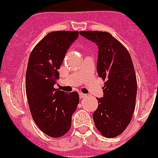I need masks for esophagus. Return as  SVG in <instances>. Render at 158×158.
<instances>
[{
	"label": "esophagus",
	"mask_w": 158,
	"mask_h": 158,
	"mask_svg": "<svg viewBox=\"0 0 158 158\" xmlns=\"http://www.w3.org/2000/svg\"><path fill=\"white\" fill-rule=\"evenodd\" d=\"M79 97H80L81 99H82V98H86V97H87V95L85 94H82V93H80V94H79Z\"/></svg>",
	"instance_id": "obj_1"
}]
</instances>
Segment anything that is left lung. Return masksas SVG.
Instances as JSON below:
<instances>
[{"label": "left lung", "instance_id": "1", "mask_svg": "<svg viewBox=\"0 0 158 158\" xmlns=\"http://www.w3.org/2000/svg\"><path fill=\"white\" fill-rule=\"evenodd\" d=\"M80 34L98 46V74L106 81L103 98L93 114L104 137H115L126 129L133 117L137 97V77L129 52L107 32L81 31Z\"/></svg>", "mask_w": 158, "mask_h": 158}]
</instances>
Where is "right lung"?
<instances>
[{
    "mask_svg": "<svg viewBox=\"0 0 158 158\" xmlns=\"http://www.w3.org/2000/svg\"><path fill=\"white\" fill-rule=\"evenodd\" d=\"M78 35L77 31L48 33L34 47L28 61L25 89L31 114L40 130L55 138L69 130L79 103L77 92L64 93L53 87L66 52Z\"/></svg>",
    "mask_w": 158,
    "mask_h": 158,
    "instance_id": "right-lung-1",
    "label": "right lung"
}]
</instances>
